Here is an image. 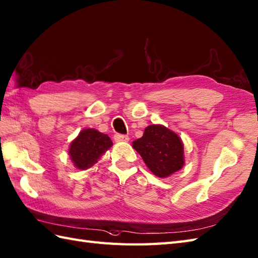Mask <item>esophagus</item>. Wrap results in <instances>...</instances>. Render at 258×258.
<instances>
[{"mask_svg":"<svg viewBox=\"0 0 258 258\" xmlns=\"http://www.w3.org/2000/svg\"><path fill=\"white\" fill-rule=\"evenodd\" d=\"M114 140L115 142H128V136L127 135H123V134H115L114 135Z\"/></svg>","mask_w":258,"mask_h":258,"instance_id":"34e87169","label":"esophagus"}]
</instances>
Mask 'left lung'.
<instances>
[{"label": "left lung", "instance_id": "left-lung-1", "mask_svg": "<svg viewBox=\"0 0 258 258\" xmlns=\"http://www.w3.org/2000/svg\"><path fill=\"white\" fill-rule=\"evenodd\" d=\"M133 148L155 176L166 178L180 170L184 165L183 144L175 132L163 125H149Z\"/></svg>", "mask_w": 258, "mask_h": 258}]
</instances>
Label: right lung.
I'll list each match as a JSON object with an SVG mask.
<instances>
[{"label":"right lung","mask_w":258,"mask_h":258,"mask_svg":"<svg viewBox=\"0 0 258 258\" xmlns=\"http://www.w3.org/2000/svg\"><path fill=\"white\" fill-rule=\"evenodd\" d=\"M112 145L113 143L106 134L94 128H86L71 142L69 156L76 168L85 170L98 163V159Z\"/></svg>","instance_id":"right-lung-1"}]
</instances>
